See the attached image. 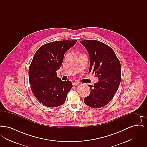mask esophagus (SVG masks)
I'll return each instance as SVG.
<instances>
[{"instance_id": "obj_1", "label": "esophagus", "mask_w": 147, "mask_h": 147, "mask_svg": "<svg viewBox=\"0 0 147 147\" xmlns=\"http://www.w3.org/2000/svg\"><path fill=\"white\" fill-rule=\"evenodd\" d=\"M79 85V83L78 82H74V83H73V85L74 86H76Z\"/></svg>"}]
</instances>
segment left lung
I'll return each instance as SVG.
<instances>
[{
  "instance_id": "1",
  "label": "left lung",
  "mask_w": 147,
  "mask_h": 147,
  "mask_svg": "<svg viewBox=\"0 0 147 147\" xmlns=\"http://www.w3.org/2000/svg\"><path fill=\"white\" fill-rule=\"evenodd\" d=\"M90 59L89 72L95 73L98 81L89 85L90 93L84 98L88 106L98 109L107 105L117 90L121 82V64L113 50L97 40H83Z\"/></svg>"
}]
</instances>
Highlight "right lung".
Wrapping results in <instances>:
<instances>
[{
  "label": "right lung",
  "mask_w": 147,
  "mask_h": 147,
  "mask_svg": "<svg viewBox=\"0 0 147 147\" xmlns=\"http://www.w3.org/2000/svg\"><path fill=\"white\" fill-rule=\"evenodd\" d=\"M77 42H50L35 53L28 69L29 81L35 97L43 105L55 107L64 103L73 85L69 80L62 81L56 71L62 64L64 53Z\"/></svg>",
  "instance_id": "right-lung-1"
}]
</instances>
